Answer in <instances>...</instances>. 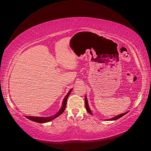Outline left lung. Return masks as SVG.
<instances>
[{
	"instance_id": "1",
	"label": "left lung",
	"mask_w": 151,
	"mask_h": 151,
	"mask_svg": "<svg viewBox=\"0 0 151 151\" xmlns=\"http://www.w3.org/2000/svg\"><path fill=\"white\" fill-rule=\"evenodd\" d=\"M85 105H86V110L88 111V112L89 113H90L91 115H93V114H92V112H91V109H90V108H89V107L88 103V99H87L86 96H85ZM127 113H128V112H126V113H124L120 114V115H117V116H115V117H113V118H111V119H108V120H118V118H120L122 117L123 116H124L125 115H126V114H127Z\"/></svg>"
}]
</instances>
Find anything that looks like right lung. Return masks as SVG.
<instances>
[{
  "label": "right lung",
  "mask_w": 151,
  "mask_h": 151,
  "mask_svg": "<svg viewBox=\"0 0 151 151\" xmlns=\"http://www.w3.org/2000/svg\"><path fill=\"white\" fill-rule=\"evenodd\" d=\"M72 90V89H71L69 91H68V93L65 96V97L64 98V99H63V103H62V106L60 109L55 115H53V116H48V117H36V116H26V117L27 118H28L29 120H30L31 121H33V122H38V123H46V122H50V121H51V120L55 119V118H57L59 115H60L61 114L63 111H64L65 109V107H66L67 98L68 97V96H69V94H70Z\"/></svg>",
  "instance_id": "1"
}]
</instances>
